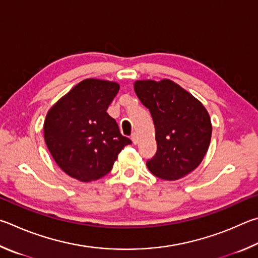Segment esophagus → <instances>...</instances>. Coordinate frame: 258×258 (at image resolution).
Masks as SVG:
<instances>
[{"instance_id": "1", "label": "esophagus", "mask_w": 258, "mask_h": 258, "mask_svg": "<svg viewBox=\"0 0 258 258\" xmlns=\"http://www.w3.org/2000/svg\"><path fill=\"white\" fill-rule=\"evenodd\" d=\"M132 141H133V143L135 144V145H136V144L138 143V137H137L136 134H133L132 135Z\"/></svg>"}]
</instances>
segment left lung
<instances>
[{
  "mask_svg": "<svg viewBox=\"0 0 258 258\" xmlns=\"http://www.w3.org/2000/svg\"><path fill=\"white\" fill-rule=\"evenodd\" d=\"M141 102L155 125L157 152L147 161L155 177L174 181L195 170L209 150L212 123L209 112L196 97L170 79L137 80Z\"/></svg>",
  "mask_w": 258,
  "mask_h": 258,
  "instance_id": "obj_1",
  "label": "left lung"
}]
</instances>
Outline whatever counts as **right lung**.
<instances>
[{
  "mask_svg": "<svg viewBox=\"0 0 258 258\" xmlns=\"http://www.w3.org/2000/svg\"><path fill=\"white\" fill-rule=\"evenodd\" d=\"M119 89L114 81L85 79L48 110L45 143L56 164L71 178L81 182L101 179L124 146L132 144L106 112Z\"/></svg>",
  "mask_w": 258,
  "mask_h": 258,
  "instance_id": "obj_1",
  "label": "right lung"
}]
</instances>
